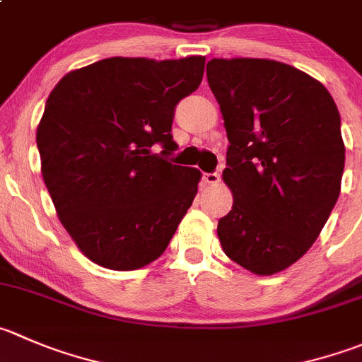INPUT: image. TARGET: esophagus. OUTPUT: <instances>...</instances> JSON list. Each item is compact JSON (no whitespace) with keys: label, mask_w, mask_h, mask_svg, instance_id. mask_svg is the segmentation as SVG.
<instances>
[{"label":"esophagus","mask_w":362,"mask_h":362,"mask_svg":"<svg viewBox=\"0 0 362 362\" xmlns=\"http://www.w3.org/2000/svg\"><path fill=\"white\" fill-rule=\"evenodd\" d=\"M203 182H205L206 185H217L221 182V177L219 173H205L203 175Z\"/></svg>","instance_id":"34e87169"}]
</instances>
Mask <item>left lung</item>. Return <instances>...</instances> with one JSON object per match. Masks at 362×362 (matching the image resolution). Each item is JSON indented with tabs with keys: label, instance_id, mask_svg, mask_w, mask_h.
Segmentation results:
<instances>
[{
	"label": "left lung",
	"instance_id": "obj_1",
	"mask_svg": "<svg viewBox=\"0 0 362 362\" xmlns=\"http://www.w3.org/2000/svg\"><path fill=\"white\" fill-rule=\"evenodd\" d=\"M206 79L230 141L233 206L217 224L221 245L252 274H278L306 255L338 202V107L320 81L274 59L214 58Z\"/></svg>",
	"mask_w": 362,
	"mask_h": 362
}]
</instances>
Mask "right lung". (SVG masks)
<instances>
[{
    "label": "right lung",
    "mask_w": 362,
    "mask_h": 362,
    "mask_svg": "<svg viewBox=\"0 0 362 362\" xmlns=\"http://www.w3.org/2000/svg\"><path fill=\"white\" fill-rule=\"evenodd\" d=\"M205 56L115 58L70 70L45 103L37 146L63 228L100 267L136 270L166 251L202 173L163 153L175 106L199 86Z\"/></svg>",
    "instance_id": "1"
}]
</instances>
